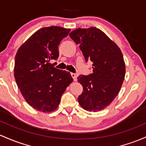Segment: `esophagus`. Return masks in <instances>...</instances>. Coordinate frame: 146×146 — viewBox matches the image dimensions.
<instances>
[{"instance_id":"1","label":"esophagus","mask_w":146,"mask_h":146,"mask_svg":"<svg viewBox=\"0 0 146 146\" xmlns=\"http://www.w3.org/2000/svg\"><path fill=\"white\" fill-rule=\"evenodd\" d=\"M70 75H71L72 78H73V80L76 81L77 80V77H78V76H77L76 73H70Z\"/></svg>"}]
</instances>
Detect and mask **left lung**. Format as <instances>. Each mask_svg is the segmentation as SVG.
<instances>
[{"label":"left lung","mask_w":146,"mask_h":146,"mask_svg":"<svg viewBox=\"0 0 146 146\" xmlns=\"http://www.w3.org/2000/svg\"><path fill=\"white\" fill-rule=\"evenodd\" d=\"M79 45L86 62H93V73L80 75L83 91L78 100L82 108L98 111L111 103L119 93L125 75V64L119 47L100 29L78 28L69 35Z\"/></svg>","instance_id":"8db88e82"}]
</instances>
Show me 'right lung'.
Returning a JSON list of instances; mask_svg holds the SVG:
<instances>
[{
    "mask_svg": "<svg viewBox=\"0 0 146 146\" xmlns=\"http://www.w3.org/2000/svg\"><path fill=\"white\" fill-rule=\"evenodd\" d=\"M70 31L59 26L39 29L16 54V82L25 101L37 111L49 113L57 110L62 94L73 81L69 72L50 63L57 60L59 45Z\"/></svg>",
    "mask_w": 146,
    "mask_h": 146,
    "instance_id": "add662e5",
    "label": "right lung"
}]
</instances>
